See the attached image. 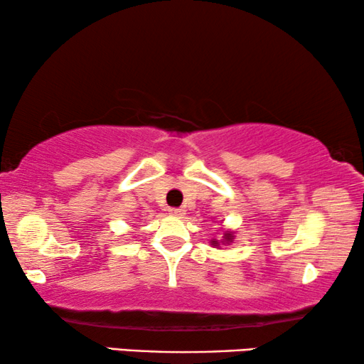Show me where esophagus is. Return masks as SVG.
Listing matches in <instances>:
<instances>
[{
	"label": "esophagus",
	"instance_id": "esophagus-1",
	"mask_svg": "<svg viewBox=\"0 0 364 364\" xmlns=\"http://www.w3.org/2000/svg\"><path fill=\"white\" fill-rule=\"evenodd\" d=\"M168 213L173 217H182L183 215V208H177V207H171L168 208Z\"/></svg>",
	"mask_w": 364,
	"mask_h": 364
}]
</instances>
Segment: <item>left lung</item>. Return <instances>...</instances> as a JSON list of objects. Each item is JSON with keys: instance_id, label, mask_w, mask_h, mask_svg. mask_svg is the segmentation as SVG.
<instances>
[{"instance_id": "8db88e82", "label": "left lung", "mask_w": 364, "mask_h": 364, "mask_svg": "<svg viewBox=\"0 0 364 364\" xmlns=\"http://www.w3.org/2000/svg\"><path fill=\"white\" fill-rule=\"evenodd\" d=\"M223 238H225L227 242H230V240H232V233H225V235H223ZM217 243H218L217 240H213V242H212V245H215V247H217Z\"/></svg>"}]
</instances>
